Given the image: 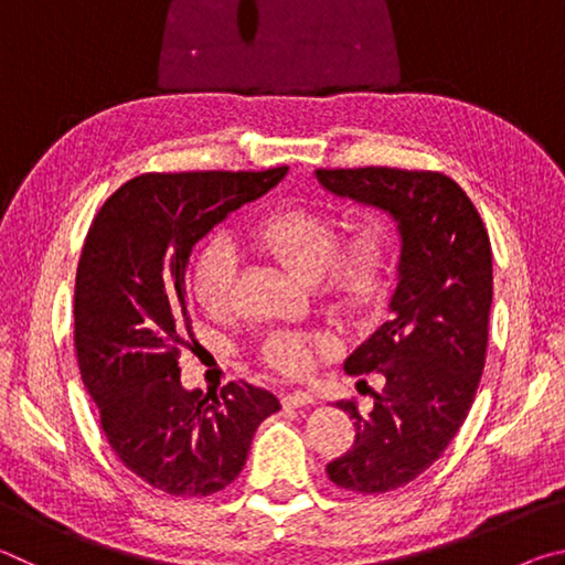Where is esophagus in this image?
Wrapping results in <instances>:
<instances>
[{"mask_svg":"<svg viewBox=\"0 0 565 565\" xmlns=\"http://www.w3.org/2000/svg\"><path fill=\"white\" fill-rule=\"evenodd\" d=\"M313 404V396L309 391H289V394H284V406H291V408H301V406H311Z\"/></svg>","mask_w":565,"mask_h":565,"instance_id":"1","label":"esophagus"}]
</instances>
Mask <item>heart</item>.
Here are the masks:
<instances>
[{
	"label": "heart",
	"mask_w": 565,
	"mask_h": 565,
	"mask_svg": "<svg viewBox=\"0 0 565 565\" xmlns=\"http://www.w3.org/2000/svg\"><path fill=\"white\" fill-rule=\"evenodd\" d=\"M248 242L279 262L339 311H361L376 299L388 271L391 234L384 222L359 224L339 242V218L311 209H279L248 228ZM238 254L226 238H214L199 252L191 269V291L212 317L232 306ZM333 341L313 331H274L262 343L264 361L289 376H301Z\"/></svg>",
	"instance_id": "obj_1"
}]
</instances>
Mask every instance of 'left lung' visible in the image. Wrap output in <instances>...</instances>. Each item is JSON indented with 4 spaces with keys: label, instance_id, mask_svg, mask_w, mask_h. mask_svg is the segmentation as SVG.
<instances>
[{
    "label": "left lung",
    "instance_id": "left-lung-1",
    "mask_svg": "<svg viewBox=\"0 0 565 565\" xmlns=\"http://www.w3.org/2000/svg\"><path fill=\"white\" fill-rule=\"evenodd\" d=\"M317 179L331 194L386 212L401 236L391 319L343 363L349 376L376 371L386 388L366 416L339 401L356 438L327 466L341 489L386 493L446 451L473 404L489 343L491 242L466 191L438 171L317 169Z\"/></svg>",
    "mask_w": 565,
    "mask_h": 565
}]
</instances>
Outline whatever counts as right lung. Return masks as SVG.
<instances>
[{"instance_id":"obj_1","label":"right lung","mask_w":565,"mask_h":565,"mask_svg":"<svg viewBox=\"0 0 565 565\" xmlns=\"http://www.w3.org/2000/svg\"><path fill=\"white\" fill-rule=\"evenodd\" d=\"M266 171L141 174L104 202L82 248L74 347L82 381L119 461L171 495H212L242 473L252 438L281 408L232 381L222 394L181 386L191 248L286 177Z\"/></svg>"}]
</instances>
